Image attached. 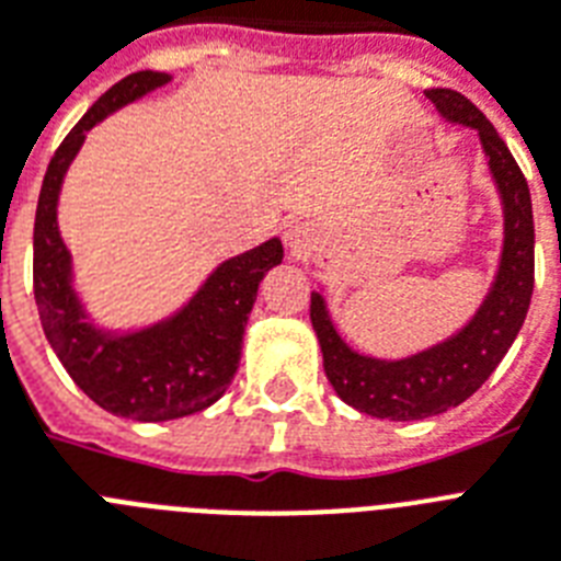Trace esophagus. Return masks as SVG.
Segmentation results:
<instances>
[{
    "label": "esophagus",
    "instance_id": "obj_1",
    "mask_svg": "<svg viewBox=\"0 0 561 561\" xmlns=\"http://www.w3.org/2000/svg\"><path fill=\"white\" fill-rule=\"evenodd\" d=\"M286 247H289V252L295 254V257H304V254H309V249H312V231H309L307 226H291V229L286 231Z\"/></svg>",
    "mask_w": 561,
    "mask_h": 561
}]
</instances>
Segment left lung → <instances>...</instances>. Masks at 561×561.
<instances>
[{
  "mask_svg": "<svg viewBox=\"0 0 561 561\" xmlns=\"http://www.w3.org/2000/svg\"><path fill=\"white\" fill-rule=\"evenodd\" d=\"M424 94L444 119L479 131L490 174L502 194L504 247L496 280L473 321L444 344L401 360L369 358L350 350L332 327L323 295L312 291L309 318L321 341L330 383L358 413L390 421L430 419L473 396L519 335L534 295V206L519 163L493 123L465 94L450 88H427Z\"/></svg>",
  "mask_w": 561,
  "mask_h": 561,
  "instance_id": "1",
  "label": "left lung"
}]
</instances>
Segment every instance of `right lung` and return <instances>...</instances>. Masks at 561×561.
<instances>
[{
  "label": "right lung",
  "instance_id": "1",
  "mask_svg": "<svg viewBox=\"0 0 561 561\" xmlns=\"http://www.w3.org/2000/svg\"><path fill=\"white\" fill-rule=\"evenodd\" d=\"M169 80L160 71L128 73L85 111L50 157L34 220V298L45 337L94 404L134 421L201 413L229 390L257 286L284 261L280 240L272 238L220 263L186 307L148 330L108 335L85 318L71 286V254L57 229L59 186L85 131Z\"/></svg>",
  "mask_w": 561,
  "mask_h": 561
}]
</instances>
